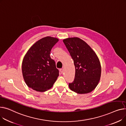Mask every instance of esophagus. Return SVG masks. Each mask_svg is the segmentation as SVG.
<instances>
[{"label":"esophagus","instance_id":"1","mask_svg":"<svg viewBox=\"0 0 126 126\" xmlns=\"http://www.w3.org/2000/svg\"><path fill=\"white\" fill-rule=\"evenodd\" d=\"M60 72H61V73L62 74H63V73H64V70H63V68L60 69Z\"/></svg>","mask_w":126,"mask_h":126}]
</instances>
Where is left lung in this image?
I'll use <instances>...</instances> for the list:
<instances>
[{
  "label": "left lung",
  "mask_w": 126,
  "mask_h": 126,
  "mask_svg": "<svg viewBox=\"0 0 126 126\" xmlns=\"http://www.w3.org/2000/svg\"><path fill=\"white\" fill-rule=\"evenodd\" d=\"M63 41L75 68L74 80L69 83L70 89L78 94L90 93L97 87L101 77V65L97 55L79 38H68Z\"/></svg>",
  "instance_id": "left-lung-1"
}]
</instances>
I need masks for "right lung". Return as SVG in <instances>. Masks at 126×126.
I'll use <instances>...</instances> for the list:
<instances>
[{"mask_svg": "<svg viewBox=\"0 0 126 126\" xmlns=\"http://www.w3.org/2000/svg\"><path fill=\"white\" fill-rule=\"evenodd\" d=\"M58 41L51 36L44 37L36 41L25 55L22 65L23 76L26 85L33 90L45 92L57 80L59 70L50 52Z\"/></svg>", "mask_w": 126, "mask_h": 126, "instance_id": "add662e5", "label": "right lung"}]
</instances>
